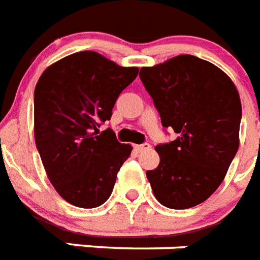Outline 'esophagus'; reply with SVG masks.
Listing matches in <instances>:
<instances>
[{
  "instance_id": "34e87169",
  "label": "esophagus",
  "mask_w": 260,
  "mask_h": 260,
  "mask_svg": "<svg viewBox=\"0 0 260 260\" xmlns=\"http://www.w3.org/2000/svg\"><path fill=\"white\" fill-rule=\"evenodd\" d=\"M136 151L138 152H143V151H147V150H150L151 148V146L148 143H143V144H139V146H136Z\"/></svg>"
}]
</instances>
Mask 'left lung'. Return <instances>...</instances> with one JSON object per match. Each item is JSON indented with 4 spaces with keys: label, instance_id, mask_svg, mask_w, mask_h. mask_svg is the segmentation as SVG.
Returning a JSON list of instances; mask_svg holds the SVG:
<instances>
[{
    "label": "left lung",
    "instance_id": "obj_1",
    "mask_svg": "<svg viewBox=\"0 0 260 260\" xmlns=\"http://www.w3.org/2000/svg\"><path fill=\"white\" fill-rule=\"evenodd\" d=\"M139 76L162 126L178 134L155 147L161 161L146 173L152 192L169 209L201 205L221 185L239 150V92L226 73L189 54L142 68Z\"/></svg>",
    "mask_w": 260,
    "mask_h": 260
}]
</instances>
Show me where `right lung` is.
Here are the masks:
<instances>
[{"mask_svg":"<svg viewBox=\"0 0 260 260\" xmlns=\"http://www.w3.org/2000/svg\"><path fill=\"white\" fill-rule=\"evenodd\" d=\"M139 69L79 51L42 73L34 92V135L47 177L71 205L94 209L112 195L132 147L117 140L110 120L118 95Z\"/></svg>","mask_w":260,"mask_h":260,"instance_id":"right-lung-1","label":"right lung"}]
</instances>
